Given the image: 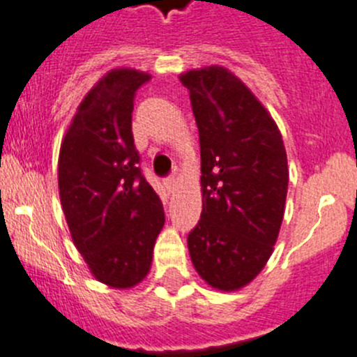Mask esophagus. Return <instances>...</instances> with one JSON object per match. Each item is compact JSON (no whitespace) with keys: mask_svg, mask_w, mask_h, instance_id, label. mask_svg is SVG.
<instances>
[{"mask_svg":"<svg viewBox=\"0 0 357 357\" xmlns=\"http://www.w3.org/2000/svg\"><path fill=\"white\" fill-rule=\"evenodd\" d=\"M164 185L169 192H174V190L178 188V179H176L174 176H169V178L164 179Z\"/></svg>","mask_w":357,"mask_h":357,"instance_id":"34e87169","label":"esophagus"}]
</instances>
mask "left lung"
<instances>
[{
  "label": "left lung",
  "instance_id": "1",
  "mask_svg": "<svg viewBox=\"0 0 357 357\" xmlns=\"http://www.w3.org/2000/svg\"><path fill=\"white\" fill-rule=\"evenodd\" d=\"M179 82L190 91L202 171L190 258L207 284L237 291L274 251L288 193L286 148L271 113L227 68L192 69Z\"/></svg>",
  "mask_w": 357,
  "mask_h": 357
}]
</instances>
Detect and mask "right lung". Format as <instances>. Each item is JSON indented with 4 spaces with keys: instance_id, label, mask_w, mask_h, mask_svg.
<instances>
[{
    "instance_id": "obj_1",
    "label": "right lung",
    "mask_w": 357,
    "mask_h": 357,
    "mask_svg": "<svg viewBox=\"0 0 357 357\" xmlns=\"http://www.w3.org/2000/svg\"><path fill=\"white\" fill-rule=\"evenodd\" d=\"M151 76L106 73L79 102L59 153V195L71 238L96 279L139 284L150 272L164 207L144 179L134 146V96Z\"/></svg>"
}]
</instances>
